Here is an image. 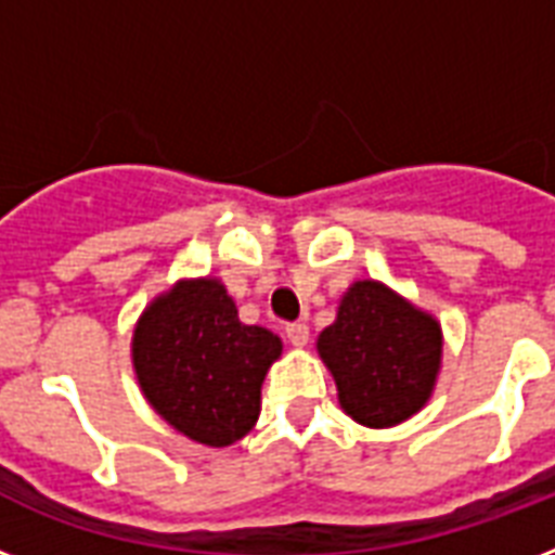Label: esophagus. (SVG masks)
Segmentation results:
<instances>
[{"label":"esophagus","instance_id":"1","mask_svg":"<svg viewBox=\"0 0 555 555\" xmlns=\"http://www.w3.org/2000/svg\"><path fill=\"white\" fill-rule=\"evenodd\" d=\"M285 334H287V343H291L294 348H305L308 346V339H311V328H308L305 322H291V325L285 328Z\"/></svg>","mask_w":555,"mask_h":555}]
</instances>
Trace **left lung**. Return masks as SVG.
<instances>
[{
	"label": "left lung",
	"instance_id": "left-lung-1",
	"mask_svg": "<svg viewBox=\"0 0 555 555\" xmlns=\"http://www.w3.org/2000/svg\"><path fill=\"white\" fill-rule=\"evenodd\" d=\"M317 354L337 383L343 412L369 429L409 421L429 403L440 363L443 331L377 279H357L339 296L337 320L317 337Z\"/></svg>",
	"mask_w": 555,
	"mask_h": 555
}]
</instances>
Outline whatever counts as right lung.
I'll list each match as a JSON object with an SVG mask.
<instances>
[{
	"label": "right lung",
	"instance_id": "1",
	"mask_svg": "<svg viewBox=\"0 0 555 555\" xmlns=\"http://www.w3.org/2000/svg\"><path fill=\"white\" fill-rule=\"evenodd\" d=\"M282 339L238 320L221 279H178L134 322L132 369L146 403L184 438L224 449L256 426Z\"/></svg>",
	"mask_w": 555,
	"mask_h": 555
}]
</instances>
